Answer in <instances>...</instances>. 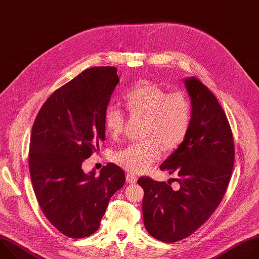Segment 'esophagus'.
Returning <instances> with one entry per match:
<instances>
[{
	"label": "esophagus",
	"instance_id": "1",
	"mask_svg": "<svg viewBox=\"0 0 259 259\" xmlns=\"http://www.w3.org/2000/svg\"><path fill=\"white\" fill-rule=\"evenodd\" d=\"M126 180H127V182H129V183H135V182L137 181V177H136V175H134V174H132V173H128V174L126 175Z\"/></svg>",
	"mask_w": 259,
	"mask_h": 259
}]
</instances>
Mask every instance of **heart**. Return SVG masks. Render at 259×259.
Here are the masks:
<instances>
[{
  "label": "heart",
  "mask_w": 259,
  "mask_h": 259,
  "mask_svg": "<svg viewBox=\"0 0 259 259\" xmlns=\"http://www.w3.org/2000/svg\"><path fill=\"white\" fill-rule=\"evenodd\" d=\"M128 113L144 117L143 142H133L115 152L113 162L133 173L149 171L160 159L161 148L172 151L183 141L192 120V105L188 95L179 90L168 92L163 86L143 81L124 94ZM109 135L119 136L125 125L123 110L108 103L103 113Z\"/></svg>",
  "instance_id": "obj_1"
}]
</instances>
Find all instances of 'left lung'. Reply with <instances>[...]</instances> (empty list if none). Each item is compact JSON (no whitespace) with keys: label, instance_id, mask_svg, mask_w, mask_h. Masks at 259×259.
<instances>
[{"label":"left lung","instance_id":"1","mask_svg":"<svg viewBox=\"0 0 259 259\" xmlns=\"http://www.w3.org/2000/svg\"><path fill=\"white\" fill-rule=\"evenodd\" d=\"M184 84L192 102L191 125L176 151L160 166L177 178L168 182L147 176L138 179L144 191V227L167 243L188 238L210 218L226 194L235 159L232 129L216 97L195 77ZM173 181L179 183L175 190Z\"/></svg>","mask_w":259,"mask_h":259}]
</instances>
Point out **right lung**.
<instances>
[{
  "instance_id": "1",
  "label": "right lung",
  "mask_w": 259,
  "mask_h": 259,
  "mask_svg": "<svg viewBox=\"0 0 259 259\" xmlns=\"http://www.w3.org/2000/svg\"><path fill=\"white\" fill-rule=\"evenodd\" d=\"M118 83L114 66L85 69L46 100L32 125V188L44 215L69 238L95 233L110 198L125 183L124 171L113 163L99 176L82 169L104 140V108Z\"/></svg>"
}]
</instances>
